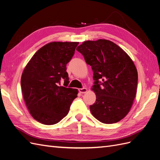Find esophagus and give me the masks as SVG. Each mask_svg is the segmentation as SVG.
I'll return each instance as SVG.
<instances>
[{
  "label": "esophagus",
  "instance_id": "esophagus-1",
  "mask_svg": "<svg viewBox=\"0 0 160 160\" xmlns=\"http://www.w3.org/2000/svg\"><path fill=\"white\" fill-rule=\"evenodd\" d=\"M78 90L80 92V93H81V94H84L88 91L87 88H80V89H78Z\"/></svg>",
  "mask_w": 160,
  "mask_h": 160
}]
</instances>
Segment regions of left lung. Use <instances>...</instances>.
<instances>
[{
	"mask_svg": "<svg viewBox=\"0 0 160 160\" xmlns=\"http://www.w3.org/2000/svg\"><path fill=\"white\" fill-rule=\"evenodd\" d=\"M93 70L96 95L91 113L104 123L120 121L130 112L134 100L138 72L125 51L110 40L85 41L76 48Z\"/></svg>",
	"mask_w": 160,
	"mask_h": 160,
	"instance_id": "8db88e82",
	"label": "left lung"
}]
</instances>
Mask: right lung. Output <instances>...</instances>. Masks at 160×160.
Wrapping results in <instances>:
<instances>
[{"label":"right lung","instance_id":"1","mask_svg":"<svg viewBox=\"0 0 160 160\" xmlns=\"http://www.w3.org/2000/svg\"><path fill=\"white\" fill-rule=\"evenodd\" d=\"M79 42H52L44 45L30 60L21 76L24 100L34 119L53 125L68 114L78 90L69 83L66 64ZM64 80L65 87L60 86Z\"/></svg>","mask_w":160,"mask_h":160}]
</instances>
